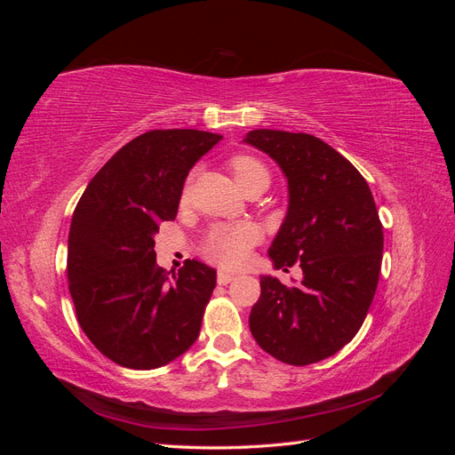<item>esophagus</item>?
Masks as SVG:
<instances>
[{"instance_id":"obj_1","label":"esophagus","mask_w":455,"mask_h":455,"mask_svg":"<svg viewBox=\"0 0 455 455\" xmlns=\"http://www.w3.org/2000/svg\"><path fill=\"white\" fill-rule=\"evenodd\" d=\"M233 279H235V275H233V273H228V271H218V277H216L218 284H229Z\"/></svg>"}]
</instances>
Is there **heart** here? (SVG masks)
Wrapping results in <instances>:
<instances>
[{
    "mask_svg": "<svg viewBox=\"0 0 455 455\" xmlns=\"http://www.w3.org/2000/svg\"><path fill=\"white\" fill-rule=\"evenodd\" d=\"M229 169L243 191L256 184H269V171L254 156H235L229 161ZM189 197V184L182 189V201ZM258 241V233L249 224H220L206 231L199 252L204 259L220 267H237L249 256Z\"/></svg>",
    "mask_w": 455,
    "mask_h": 455,
    "instance_id": "heart-1",
    "label": "heart"
}]
</instances>
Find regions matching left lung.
I'll list each match as a JSON object with an SVG mask.
<instances>
[{
    "mask_svg": "<svg viewBox=\"0 0 455 455\" xmlns=\"http://www.w3.org/2000/svg\"><path fill=\"white\" fill-rule=\"evenodd\" d=\"M244 142L288 178L291 203L269 258L277 269L299 261L304 271L292 288L259 279L251 332L281 363H319L355 338L374 299L383 256L374 197L363 174L313 134L256 129Z\"/></svg>",
    "mask_w": 455,
    "mask_h": 455,
    "instance_id": "obj_1",
    "label": "left lung"
}]
</instances>
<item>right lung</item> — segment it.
<instances>
[{
  "label": "right lung",
  "instance_id": "1",
  "mask_svg": "<svg viewBox=\"0 0 455 455\" xmlns=\"http://www.w3.org/2000/svg\"><path fill=\"white\" fill-rule=\"evenodd\" d=\"M220 140L196 129L148 131L94 174L76 206L68 288L84 332L119 366L159 368L199 336L216 271L186 259L169 281L154 235L176 218L189 169Z\"/></svg>",
  "mask_w": 455,
  "mask_h": 455
}]
</instances>
